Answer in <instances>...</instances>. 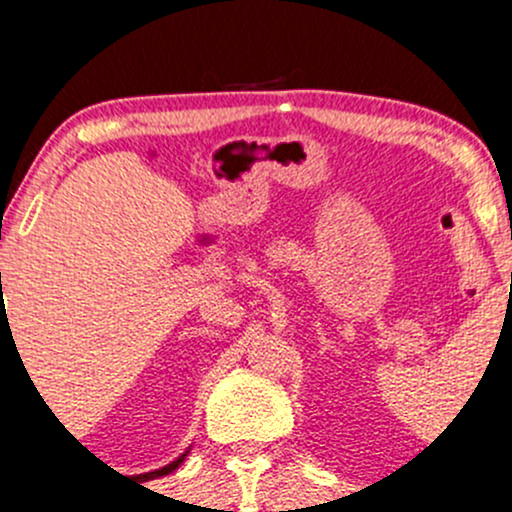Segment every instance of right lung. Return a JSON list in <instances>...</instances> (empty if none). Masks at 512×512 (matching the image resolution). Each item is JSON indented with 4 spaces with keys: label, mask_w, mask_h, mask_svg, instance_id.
Returning a JSON list of instances; mask_svg holds the SVG:
<instances>
[{
    "label": "right lung",
    "mask_w": 512,
    "mask_h": 512,
    "mask_svg": "<svg viewBox=\"0 0 512 512\" xmlns=\"http://www.w3.org/2000/svg\"><path fill=\"white\" fill-rule=\"evenodd\" d=\"M2 317H4V312H2ZM188 453H190V448H188V451H185V453H180V456L175 458V461H170L168 466L158 468V471H151V473H146V478H148V480H153V478H163V476H168V473H173L175 468H178L180 463L185 461V456H188Z\"/></svg>",
    "instance_id": "add662e5"
}]
</instances>
